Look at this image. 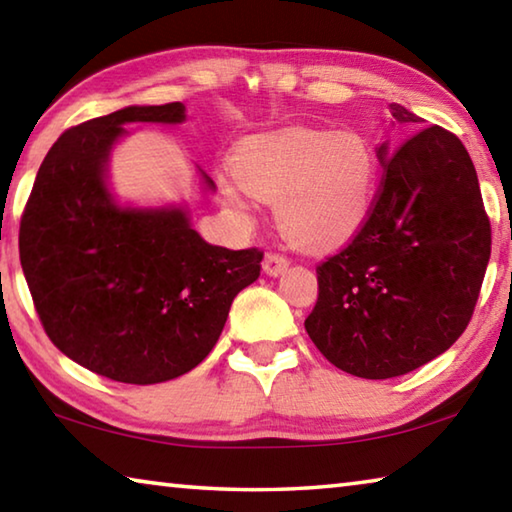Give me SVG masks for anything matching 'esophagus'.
<instances>
[{"label": "esophagus", "instance_id": "obj_1", "mask_svg": "<svg viewBox=\"0 0 512 512\" xmlns=\"http://www.w3.org/2000/svg\"><path fill=\"white\" fill-rule=\"evenodd\" d=\"M287 268H289L287 257L275 255V253H268V255L264 257V262H262V271H264L268 277L282 275L284 271H287Z\"/></svg>", "mask_w": 512, "mask_h": 512}]
</instances>
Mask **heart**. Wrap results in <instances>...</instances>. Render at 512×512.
Segmentation results:
<instances>
[{"instance_id":"obj_1","label":"heart","mask_w":512,"mask_h":512,"mask_svg":"<svg viewBox=\"0 0 512 512\" xmlns=\"http://www.w3.org/2000/svg\"><path fill=\"white\" fill-rule=\"evenodd\" d=\"M225 201L248 210L250 194L275 203L282 235L305 250H334L366 228L379 192L375 149L359 133L289 131L259 137L223 173Z\"/></svg>"}]
</instances>
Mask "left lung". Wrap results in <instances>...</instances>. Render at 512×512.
Instances as JSON below:
<instances>
[{
	"label": "left lung",
	"instance_id": "8db88e82",
	"mask_svg": "<svg viewBox=\"0 0 512 512\" xmlns=\"http://www.w3.org/2000/svg\"><path fill=\"white\" fill-rule=\"evenodd\" d=\"M406 131L420 117L400 103ZM384 167L375 210L339 255L316 268L318 300L305 320L316 348L336 368L391 379L452 348L470 323L490 259V221L463 142L445 128L413 133Z\"/></svg>",
	"mask_w": 512,
	"mask_h": 512
}]
</instances>
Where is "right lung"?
Segmentation results:
<instances>
[{"mask_svg": "<svg viewBox=\"0 0 512 512\" xmlns=\"http://www.w3.org/2000/svg\"><path fill=\"white\" fill-rule=\"evenodd\" d=\"M185 119L176 101L69 128L42 160L22 214V271L51 343L124 384H162L196 368L262 268L257 248L207 244L185 205L137 207L112 194L108 164L124 126Z\"/></svg>", "mask_w": 512, "mask_h": 512, "instance_id": "right-lung-1", "label": "right lung"}]
</instances>
